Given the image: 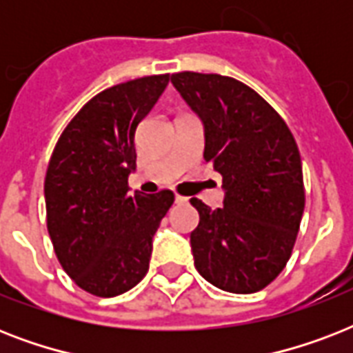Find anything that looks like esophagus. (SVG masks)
Returning <instances> with one entry per match:
<instances>
[{
    "label": "esophagus",
    "mask_w": 353,
    "mask_h": 353,
    "mask_svg": "<svg viewBox=\"0 0 353 353\" xmlns=\"http://www.w3.org/2000/svg\"><path fill=\"white\" fill-rule=\"evenodd\" d=\"M176 203L177 205H185V203H187V198H183V196H177V194H176Z\"/></svg>",
    "instance_id": "34e87169"
}]
</instances>
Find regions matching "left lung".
Returning a JSON list of instances; mask_svg holds the SVG:
<instances>
[{"instance_id":"obj_1","label":"left lung","mask_w":353,"mask_h":353,"mask_svg":"<svg viewBox=\"0 0 353 353\" xmlns=\"http://www.w3.org/2000/svg\"><path fill=\"white\" fill-rule=\"evenodd\" d=\"M172 84L203 124L205 163L223 177V207L199 199L194 265L229 293H254L284 269L304 212L296 143L279 113L238 80L176 73Z\"/></svg>"}]
</instances>
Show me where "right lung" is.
Instances as JSON below:
<instances>
[{
	"mask_svg": "<svg viewBox=\"0 0 353 353\" xmlns=\"http://www.w3.org/2000/svg\"><path fill=\"white\" fill-rule=\"evenodd\" d=\"M170 77L130 80L93 97L58 139L46 176L47 231L63 271L97 296H117L148 273L152 238L170 190L130 194L135 130Z\"/></svg>",
	"mask_w": 353,
	"mask_h": 353,
	"instance_id": "obj_1",
	"label": "right lung"
}]
</instances>
